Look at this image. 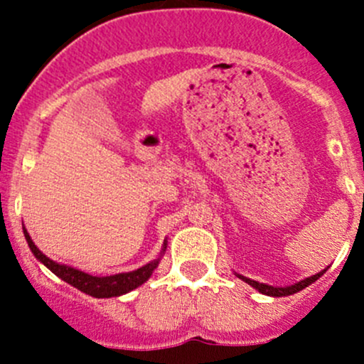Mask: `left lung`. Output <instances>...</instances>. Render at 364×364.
I'll return each instance as SVG.
<instances>
[{
  "label": "left lung",
  "instance_id": "8db88e82",
  "mask_svg": "<svg viewBox=\"0 0 364 364\" xmlns=\"http://www.w3.org/2000/svg\"><path fill=\"white\" fill-rule=\"evenodd\" d=\"M326 269H328V267H326ZM326 269L318 271L317 274H314V277H308V278H304V280L297 282V284L287 285V287H274V285L260 284V282H257V280H252V278H247V277H243V274H240V273H236V277L240 278V280L247 282L248 285H252V287L255 289V291H259L260 294H264V296H271V297H284V296H291V294H296V292H299V291H303V289H306L308 285H311V284H314L315 280H318V278H321L322 274L326 273Z\"/></svg>",
  "mask_w": 364,
  "mask_h": 364
}]
</instances>
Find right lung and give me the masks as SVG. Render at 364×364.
I'll return each mask as SVG.
<instances>
[{
  "mask_svg": "<svg viewBox=\"0 0 364 364\" xmlns=\"http://www.w3.org/2000/svg\"><path fill=\"white\" fill-rule=\"evenodd\" d=\"M23 232H24L26 241H28L29 250L33 252V255L36 257V260H40L47 269L53 271L56 277H60L61 280L67 282V284L72 285V287L79 289V291L84 292V294L98 297V299H102V297L123 296L127 294V292L134 291V289L141 287L144 282L149 280L153 271L159 267L161 257H164L165 250H167V240H164L160 255L156 257L155 260L146 264V266L139 267V269L135 271H128V273L111 274V277H93V274L84 273V271L77 269V267L67 266V264H61V262H56V260L49 259L46 253L40 252L38 247L33 243L31 236H29V232L26 230V227H23Z\"/></svg>",
  "mask_w": 364,
  "mask_h": 364,
  "instance_id": "add662e5",
  "label": "right lung"
}]
</instances>
